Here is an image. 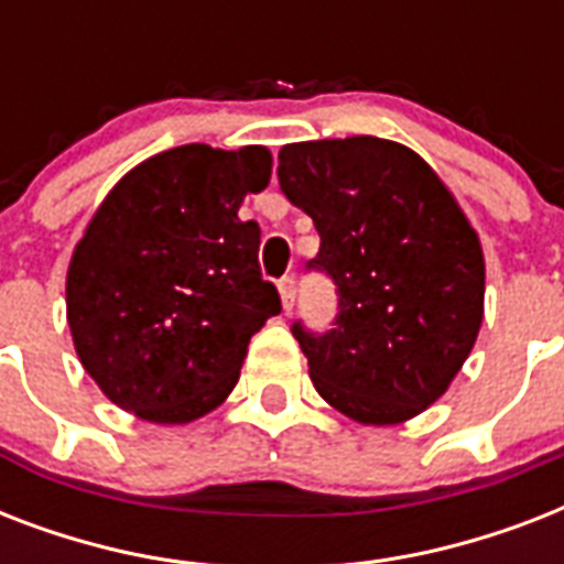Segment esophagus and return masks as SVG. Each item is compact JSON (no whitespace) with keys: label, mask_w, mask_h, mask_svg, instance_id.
<instances>
[{"label":"esophagus","mask_w":564,"mask_h":564,"mask_svg":"<svg viewBox=\"0 0 564 564\" xmlns=\"http://www.w3.org/2000/svg\"><path fill=\"white\" fill-rule=\"evenodd\" d=\"M278 292H281L283 313H290L292 304H295V281H292V278H283V281L278 283Z\"/></svg>","instance_id":"esophagus-1"}]
</instances>
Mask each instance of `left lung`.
Masks as SVG:
<instances>
[{
  "label": "left lung",
  "mask_w": 564,
  "mask_h": 564,
  "mask_svg": "<svg viewBox=\"0 0 564 564\" xmlns=\"http://www.w3.org/2000/svg\"><path fill=\"white\" fill-rule=\"evenodd\" d=\"M278 178L322 237L310 265L339 290L330 334L292 327L316 392L366 427L415 419L480 334L477 230L421 154L380 137L283 145Z\"/></svg>",
  "instance_id": "obj_1"
}]
</instances>
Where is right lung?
<instances>
[{
    "label": "right lung",
    "mask_w": 564,
    "mask_h": 564,
    "mask_svg": "<svg viewBox=\"0 0 564 564\" xmlns=\"http://www.w3.org/2000/svg\"><path fill=\"white\" fill-rule=\"evenodd\" d=\"M272 178V152L189 143L122 175L66 269V322L84 371L119 410L189 424L239 380L251 336L281 313L260 278L248 193Z\"/></svg>",
    "instance_id": "obj_1"
}]
</instances>
